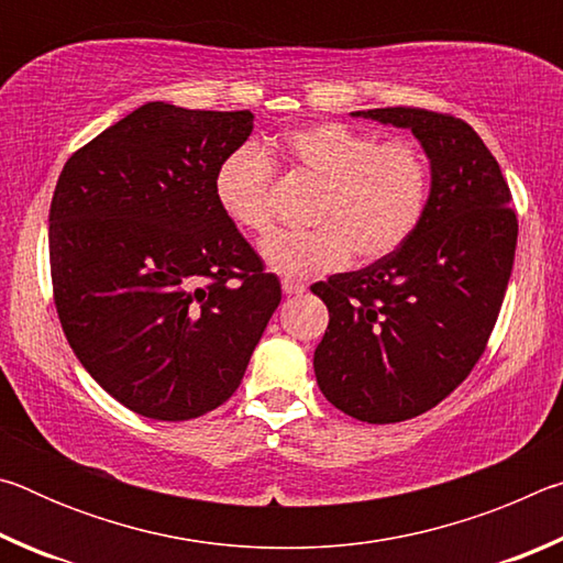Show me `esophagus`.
Here are the masks:
<instances>
[{
  "instance_id": "1",
  "label": "esophagus",
  "mask_w": 563,
  "mask_h": 563,
  "mask_svg": "<svg viewBox=\"0 0 563 563\" xmlns=\"http://www.w3.org/2000/svg\"><path fill=\"white\" fill-rule=\"evenodd\" d=\"M283 292L285 295H302L305 292V283H298L292 278H285L283 280Z\"/></svg>"
}]
</instances>
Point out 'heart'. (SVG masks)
<instances>
[{"mask_svg":"<svg viewBox=\"0 0 563 563\" xmlns=\"http://www.w3.org/2000/svg\"><path fill=\"white\" fill-rule=\"evenodd\" d=\"M295 176L322 188L312 233H280L263 258L285 278L340 271L357 255L375 263L397 253L430 203V161L412 139L379 141L338 121L292 129L275 141ZM275 164L258 144H241L216 168L213 194L228 221L255 238L271 235Z\"/></svg>","mask_w":563,"mask_h":563,"instance_id":"heart-1","label":"heart"}]
</instances>
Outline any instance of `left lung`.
I'll use <instances>...</instances> for the list:
<instances>
[{"label":"left lung","mask_w":563,"mask_h":563,"mask_svg":"<svg viewBox=\"0 0 563 563\" xmlns=\"http://www.w3.org/2000/svg\"><path fill=\"white\" fill-rule=\"evenodd\" d=\"M352 117L412 129L430 156L432 190L397 253L312 285L330 310L312 365L345 415L405 422L454 393L487 350L519 223L497 158L466 121L412 107Z\"/></svg>","instance_id":"1"}]
</instances>
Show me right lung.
Returning a JSON list of instances; mask_svg holds the SVG:
<instances>
[{"label":"right lung","instance_id":"right-lung-1","mask_svg":"<svg viewBox=\"0 0 563 563\" xmlns=\"http://www.w3.org/2000/svg\"><path fill=\"white\" fill-rule=\"evenodd\" d=\"M251 111L151 101L66 161L49 208L54 305L87 373L131 412L180 422L231 397L280 302L213 194Z\"/></svg>","mask_w":563,"mask_h":563}]
</instances>
